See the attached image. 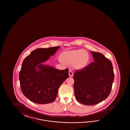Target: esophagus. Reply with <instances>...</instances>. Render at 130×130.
I'll use <instances>...</instances> for the list:
<instances>
[{
	"label": "esophagus",
	"instance_id": "esophagus-1",
	"mask_svg": "<svg viewBox=\"0 0 130 130\" xmlns=\"http://www.w3.org/2000/svg\"><path fill=\"white\" fill-rule=\"evenodd\" d=\"M69 76H70V77H72V76H73L74 73H73V71H72V70H70L69 71Z\"/></svg>",
	"mask_w": 130,
	"mask_h": 130
}]
</instances>
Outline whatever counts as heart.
<instances>
[{
    "label": "heart",
    "instance_id": "heart-1",
    "mask_svg": "<svg viewBox=\"0 0 130 130\" xmlns=\"http://www.w3.org/2000/svg\"><path fill=\"white\" fill-rule=\"evenodd\" d=\"M59 60L63 64H74L75 68L81 69L84 67L88 62L89 56L84 50H75L66 52L63 57H59Z\"/></svg>",
    "mask_w": 130,
    "mask_h": 130
}]
</instances>
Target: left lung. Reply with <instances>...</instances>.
I'll use <instances>...</instances> for the list:
<instances>
[{"instance_id":"1","label":"left lung","mask_w":130,"mask_h":130,"mask_svg":"<svg viewBox=\"0 0 130 130\" xmlns=\"http://www.w3.org/2000/svg\"><path fill=\"white\" fill-rule=\"evenodd\" d=\"M94 62L74 75V93L81 104L93 105L105 100L111 91L114 80L112 63L103 54L91 51Z\"/></svg>"}]
</instances>
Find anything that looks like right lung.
<instances>
[{
  "instance_id": "obj_1",
  "label": "right lung",
  "mask_w": 130,
  "mask_h": 130,
  "mask_svg": "<svg viewBox=\"0 0 130 130\" xmlns=\"http://www.w3.org/2000/svg\"><path fill=\"white\" fill-rule=\"evenodd\" d=\"M59 48H38L24 59L19 74L20 85L23 94L31 102L45 104L54 101L59 87L68 78V69L59 70L42 64Z\"/></svg>"
}]
</instances>
